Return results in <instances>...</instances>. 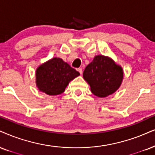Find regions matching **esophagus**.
<instances>
[{
  "mask_svg": "<svg viewBox=\"0 0 155 155\" xmlns=\"http://www.w3.org/2000/svg\"><path fill=\"white\" fill-rule=\"evenodd\" d=\"M77 70L80 72V74H82V73H83V70H82V68H78L77 69Z\"/></svg>",
  "mask_w": 155,
  "mask_h": 155,
  "instance_id": "esophagus-1",
  "label": "esophagus"
}]
</instances>
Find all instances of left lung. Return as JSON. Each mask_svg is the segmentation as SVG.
I'll return each instance as SVG.
<instances>
[{
  "instance_id": "8db88e82",
  "label": "left lung",
  "mask_w": 155,
  "mask_h": 155,
  "mask_svg": "<svg viewBox=\"0 0 155 155\" xmlns=\"http://www.w3.org/2000/svg\"><path fill=\"white\" fill-rule=\"evenodd\" d=\"M123 77L121 67L104 55L95 56L83 72V78L91 86V92L101 98L115 93L121 85Z\"/></svg>"
}]
</instances>
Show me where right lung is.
<instances>
[{"mask_svg":"<svg viewBox=\"0 0 155 155\" xmlns=\"http://www.w3.org/2000/svg\"><path fill=\"white\" fill-rule=\"evenodd\" d=\"M79 75V72L62 59L54 57L37 69L36 83L41 92L56 95L64 92L69 83Z\"/></svg>","mask_w":155,"mask_h":155,"instance_id":"1","label":"right lung"}]
</instances>
